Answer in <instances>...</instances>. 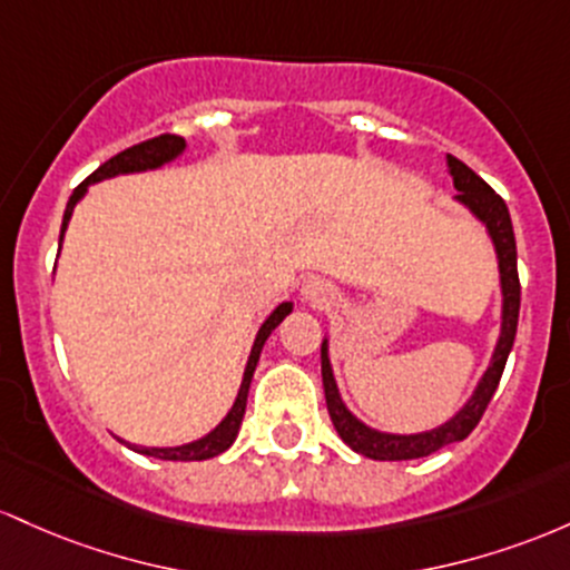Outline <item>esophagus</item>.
Returning a JSON list of instances; mask_svg holds the SVG:
<instances>
[{
    "label": "esophagus",
    "mask_w": 570,
    "mask_h": 570,
    "mask_svg": "<svg viewBox=\"0 0 570 570\" xmlns=\"http://www.w3.org/2000/svg\"><path fill=\"white\" fill-rule=\"evenodd\" d=\"M302 296H304V302H309L312 306H331L334 304L336 293H334V287L325 283V279L312 277L302 285Z\"/></svg>",
    "instance_id": "esophagus-1"
}]
</instances>
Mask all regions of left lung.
Listing matches in <instances>:
<instances>
[{"instance_id": "obj_1", "label": "left lung", "mask_w": 570, "mask_h": 570, "mask_svg": "<svg viewBox=\"0 0 570 570\" xmlns=\"http://www.w3.org/2000/svg\"><path fill=\"white\" fill-rule=\"evenodd\" d=\"M446 175L455 183L458 196H452V202L460 204L479 226L488 234L492 250H495L498 261V285H501V328H498L495 347H492L490 363L484 368V374L479 376L474 393L463 401V406L458 409L452 417H446L444 423L431 428V431H417V433H390L380 431V428H371L363 423L361 417H355L350 412V406L344 404L342 393H338L334 366H331V350H328V336L323 338V347H320V366H323V387H325V404H328L331 423H334L336 433L342 436L344 444L357 455L371 458V460H414V458H428L433 452L444 450L446 444H455L463 441L482 420L484 409H488L492 393H495L498 382H501L503 366H507L511 344H514L517 334V317H520V277H517V242H514V228H511V217L507 204L501 196L490 188L482 177L474 175L463 161H458L455 156H446Z\"/></svg>"}]
</instances>
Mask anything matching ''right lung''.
Segmentation results:
<instances>
[{
    "label": "right lung",
    "instance_id": "add662e5",
    "mask_svg": "<svg viewBox=\"0 0 570 570\" xmlns=\"http://www.w3.org/2000/svg\"><path fill=\"white\" fill-rule=\"evenodd\" d=\"M185 147H188V142H185L183 137L164 134V137L147 139V142H142V145H134V147H129V150L118 153V156L110 158L107 164H101L99 169H96L86 183L78 185V188H75V194L69 196L67 209H63L59 247L63 242V234H67L69 220H72L75 207L86 199V194L91 185L101 183V180H112V177H120V175H142V171L161 169V166L177 161V158L185 153ZM291 312H293V302H283L277 309L272 312V315L264 320V323H261L258 334H255L250 355H247V366H245V374H242V385H239V390H236L234 404L226 412V417H223L220 423H217L213 431L207 433V436L188 441V444H180V446H142V444H129V441H124V444L129 446V450L139 452V455L158 458V460H209L215 455H223V452H226L228 446L236 441V433H239L242 417H245V409H247V393H250V382H253L255 366H258L261 350H264L266 338L272 336V331L277 328V325L283 323Z\"/></svg>",
    "mask_w": 570,
    "mask_h": 570
}]
</instances>
